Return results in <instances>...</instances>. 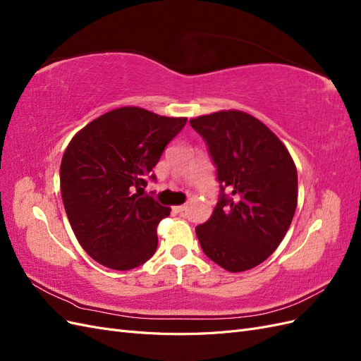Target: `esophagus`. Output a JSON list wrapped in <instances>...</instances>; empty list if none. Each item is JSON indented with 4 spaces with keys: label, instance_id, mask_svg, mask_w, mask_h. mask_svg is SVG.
<instances>
[{
    "label": "esophagus",
    "instance_id": "esophagus-1",
    "mask_svg": "<svg viewBox=\"0 0 361 361\" xmlns=\"http://www.w3.org/2000/svg\"><path fill=\"white\" fill-rule=\"evenodd\" d=\"M185 209H187V206H185V204L174 206V207H173V211H174V212H178V214H182Z\"/></svg>",
    "mask_w": 361,
    "mask_h": 361
}]
</instances>
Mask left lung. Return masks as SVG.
Here are the masks:
<instances>
[{"label":"left lung","instance_id":"obj_1","mask_svg":"<svg viewBox=\"0 0 361 361\" xmlns=\"http://www.w3.org/2000/svg\"><path fill=\"white\" fill-rule=\"evenodd\" d=\"M190 123L206 141L221 192L209 220L195 227L203 253L228 272L255 268L292 223L298 199L295 162L279 137L244 111L224 110Z\"/></svg>","mask_w":361,"mask_h":361}]
</instances>
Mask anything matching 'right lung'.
I'll return each mask as SVG.
<instances>
[{
  "mask_svg": "<svg viewBox=\"0 0 361 361\" xmlns=\"http://www.w3.org/2000/svg\"><path fill=\"white\" fill-rule=\"evenodd\" d=\"M187 117L138 106L108 111L76 133L60 166V190L85 253L117 271L143 265L158 247L157 227L170 207L141 195L166 146Z\"/></svg>",
  "mask_w": 361,
  "mask_h": 361,
  "instance_id": "add662e5",
  "label": "right lung"
}]
</instances>
